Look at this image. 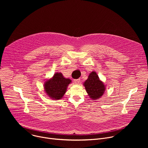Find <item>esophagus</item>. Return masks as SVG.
<instances>
[{
    "label": "esophagus",
    "mask_w": 148,
    "mask_h": 148,
    "mask_svg": "<svg viewBox=\"0 0 148 148\" xmlns=\"http://www.w3.org/2000/svg\"><path fill=\"white\" fill-rule=\"evenodd\" d=\"M79 81H80L79 79H74V83H75V84H78L79 83V82H80Z\"/></svg>",
    "instance_id": "34e87169"
}]
</instances>
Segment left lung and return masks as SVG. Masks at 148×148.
<instances>
[{
	"label": "left lung",
	"mask_w": 148,
	"mask_h": 148,
	"mask_svg": "<svg viewBox=\"0 0 148 148\" xmlns=\"http://www.w3.org/2000/svg\"><path fill=\"white\" fill-rule=\"evenodd\" d=\"M84 86L90 98L96 100L103 95L105 91V86L99 78L95 71L91 72L88 75V79L84 82Z\"/></svg>",
	"instance_id": "obj_1"
}]
</instances>
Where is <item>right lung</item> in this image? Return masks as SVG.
Masks as SVG:
<instances>
[{"label":"right lung","mask_w":148,"mask_h":148,"mask_svg":"<svg viewBox=\"0 0 148 148\" xmlns=\"http://www.w3.org/2000/svg\"><path fill=\"white\" fill-rule=\"evenodd\" d=\"M71 82L70 79L64 78L61 73H56L51 78L46 81L44 88L46 93L50 98L58 100L64 96Z\"/></svg>","instance_id":"add662e5"}]
</instances>
